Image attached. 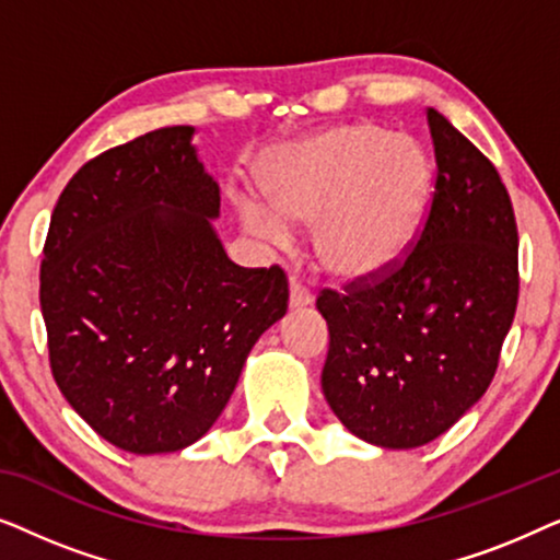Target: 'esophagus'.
<instances>
[{"label":"esophagus","mask_w":560,"mask_h":560,"mask_svg":"<svg viewBox=\"0 0 560 560\" xmlns=\"http://www.w3.org/2000/svg\"><path fill=\"white\" fill-rule=\"evenodd\" d=\"M308 305H313V295L311 290H305L301 282H290V308H308Z\"/></svg>","instance_id":"obj_1"}]
</instances>
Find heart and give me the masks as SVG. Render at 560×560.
<instances>
[{
	"label": "heart",
	"instance_id": "1",
	"mask_svg": "<svg viewBox=\"0 0 560 560\" xmlns=\"http://www.w3.org/2000/svg\"><path fill=\"white\" fill-rule=\"evenodd\" d=\"M431 163L408 137L336 125L270 152L257 171L265 203H236L244 229L285 244L288 224H313L320 270L370 282L408 257L431 201Z\"/></svg>",
	"mask_w": 560,
	"mask_h": 560
}]
</instances>
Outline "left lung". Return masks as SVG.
I'll list each match as a JSON object with an SVG mask.
<instances>
[{
    "label": "left lung",
    "instance_id": "1",
    "mask_svg": "<svg viewBox=\"0 0 560 560\" xmlns=\"http://www.w3.org/2000/svg\"><path fill=\"white\" fill-rule=\"evenodd\" d=\"M435 194L416 249L377 285L324 290L320 389L357 439L418 448L487 393L517 308V224L494 165L428 109Z\"/></svg>",
    "mask_w": 560,
    "mask_h": 560
}]
</instances>
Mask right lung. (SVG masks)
Listing matches in <instances>:
<instances>
[{
    "label": "right lung",
    "mask_w": 560,
    "mask_h": 560,
    "mask_svg": "<svg viewBox=\"0 0 560 560\" xmlns=\"http://www.w3.org/2000/svg\"><path fill=\"white\" fill-rule=\"evenodd\" d=\"M194 135L163 127L89 160L43 249L56 385L104 441L140 456L203 439L252 347L288 311L280 267L226 257L219 183Z\"/></svg>",
    "instance_id": "obj_1"
}]
</instances>
